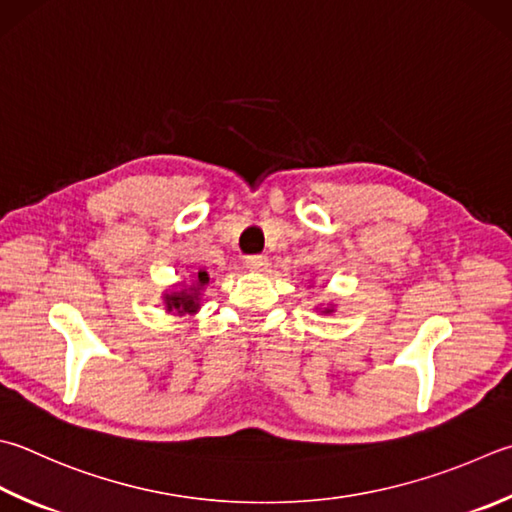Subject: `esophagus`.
Listing matches in <instances>:
<instances>
[{
    "label": "esophagus",
    "instance_id": "esophagus-1",
    "mask_svg": "<svg viewBox=\"0 0 512 512\" xmlns=\"http://www.w3.org/2000/svg\"><path fill=\"white\" fill-rule=\"evenodd\" d=\"M245 265L249 269H256V272H263V269H267V265H269V258L265 254H252L245 258Z\"/></svg>",
    "mask_w": 512,
    "mask_h": 512
}]
</instances>
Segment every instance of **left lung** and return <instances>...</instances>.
<instances>
[{
  "label": "left lung",
  "instance_id": "left-lung-1",
  "mask_svg": "<svg viewBox=\"0 0 512 512\" xmlns=\"http://www.w3.org/2000/svg\"><path fill=\"white\" fill-rule=\"evenodd\" d=\"M323 312H325V314H332L334 310H332V307H325V310H323Z\"/></svg>",
  "mask_w": 512,
  "mask_h": 512
}]
</instances>
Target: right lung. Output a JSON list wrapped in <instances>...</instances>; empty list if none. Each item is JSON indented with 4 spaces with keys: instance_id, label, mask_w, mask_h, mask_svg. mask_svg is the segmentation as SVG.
I'll return each instance as SVG.
<instances>
[{
    "instance_id": "right-lung-1",
    "label": "right lung",
    "mask_w": 512,
    "mask_h": 512,
    "mask_svg": "<svg viewBox=\"0 0 512 512\" xmlns=\"http://www.w3.org/2000/svg\"><path fill=\"white\" fill-rule=\"evenodd\" d=\"M209 283V274L207 272H198L194 276V283L189 287H182L180 292H169L165 294V305L167 312H176V314H194L200 307V289Z\"/></svg>"
}]
</instances>
